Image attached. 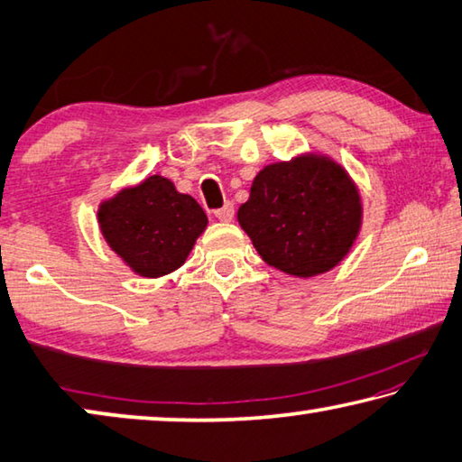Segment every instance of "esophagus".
<instances>
[{
  "label": "esophagus",
  "mask_w": 462,
  "mask_h": 462,
  "mask_svg": "<svg viewBox=\"0 0 462 462\" xmlns=\"http://www.w3.org/2000/svg\"><path fill=\"white\" fill-rule=\"evenodd\" d=\"M214 216L217 217V220H222V222H230L232 217H234V206H232L230 201L224 203V206H222L220 209H216Z\"/></svg>",
  "instance_id": "esophagus-1"
}]
</instances>
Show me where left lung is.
<instances>
[{
    "instance_id": "obj_1",
    "label": "left lung",
    "mask_w": 462,
    "mask_h": 462,
    "mask_svg": "<svg viewBox=\"0 0 462 462\" xmlns=\"http://www.w3.org/2000/svg\"><path fill=\"white\" fill-rule=\"evenodd\" d=\"M361 222L358 187L324 154L267 165L238 209L261 259L293 277L334 269L353 248Z\"/></svg>"
}]
</instances>
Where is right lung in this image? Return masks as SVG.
Returning a JSON list of instances; mask_svg holds the SVG:
<instances>
[{
    "mask_svg": "<svg viewBox=\"0 0 462 462\" xmlns=\"http://www.w3.org/2000/svg\"><path fill=\"white\" fill-rule=\"evenodd\" d=\"M97 222L109 248L140 277H162L181 267L208 216L173 181L152 175L99 203Z\"/></svg>",
    "mask_w": 462,
    "mask_h": 462,
    "instance_id": "right-lung-1",
    "label": "right lung"
}]
</instances>
